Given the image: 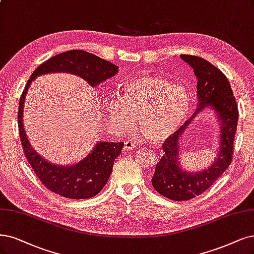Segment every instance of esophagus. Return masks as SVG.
<instances>
[{
	"mask_svg": "<svg viewBox=\"0 0 254 254\" xmlns=\"http://www.w3.org/2000/svg\"><path fill=\"white\" fill-rule=\"evenodd\" d=\"M136 147H137V143L132 141V140H127V141L125 142V149L127 152L133 151V149Z\"/></svg>",
	"mask_w": 254,
	"mask_h": 254,
	"instance_id": "1",
	"label": "esophagus"
}]
</instances>
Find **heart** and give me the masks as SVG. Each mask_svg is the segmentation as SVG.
Returning <instances> with one entry per match:
<instances>
[{"label": "heart", "instance_id": "b5f03b06", "mask_svg": "<svg viewBox=\"0 0 254 254\" xmlns=\"http://www.w3.org/2000/svg\"><path fill=\"white\" fill-rule=\"evenodd\" d=\"M190 95L184 86L173 84L154 76L129 80L122 96L112 95L109 113L118 127H128L133 117L138 119L140 130L151 142H163L173 136L190 110Z\"/></svg>", "mask_w": 254, "mask_h": 254}]
</instances>
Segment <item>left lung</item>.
<instances>
[{"mask_svg":"<svg viewBox=\"0 0 254 254\" xmlns=\"http://www.w3.org/2000/svg\"><path fill=\"white\" fill-rule=\"evenodd\" d=\"M180 58L193 69L198 78V108L177 132L162 145L164 155L156 165L152 178L154 189L174 201H186L203 193L227 170L232 160L233 140L236 136L239 111L227 77L212 64L199 56L182 54ZM214 111L220 127L219 152L215 162L201 172L184 171L179 162L180 140L184 130L201 111Z\"/></svg>","mask_w":254,"mask_h":254,"instance_id":"1","label":"left lung"}]
</instances>
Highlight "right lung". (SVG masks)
Masks as SVG:
<instances>
[{"label":"right lung","instance_id":"add662e5","mask_svg":"<svg viewBox=\"0 0 254 254\" xmlns=\"http://www.w3.org/2000/svg\"><path fill=\"white\" fill-rule=\"evenodd\" d=\"M54 72L71 73L86 80L91 87L114 76L118 67L82 50H71L43 63L27 81L18 103V130L25 156L41 182L52 192L68 199H89L103 189L113 171L115 159L121 154L124 142L98 141L91 153L73 165H56L47 161L31 146L23 124L24 102L28 88L40 75Z\"/></svg>","mask_w":254,"mask_h":254}]
</instances>
